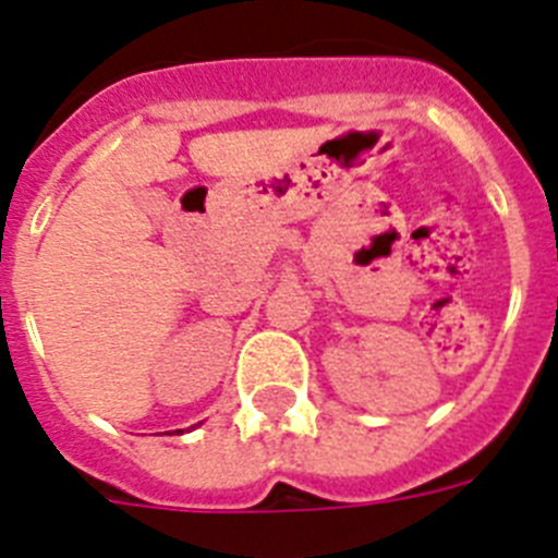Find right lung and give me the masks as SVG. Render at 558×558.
Segmentation results:
<instances>
[{
	"instance_id": "right-lung-1",
	"label": "right lung",
	"mask_w": 558,
	"mask_h": 558,
	"mask_svg": "<svg viewBox=\"0 0 558 558\" xmlns=\"http://www.w3.org/2000/svg\"><path fill=\"white\" fill-rule=\"evenodd\" d=\"M177 433H182V429H177Z\"/></svg>"
}]
</instances>
